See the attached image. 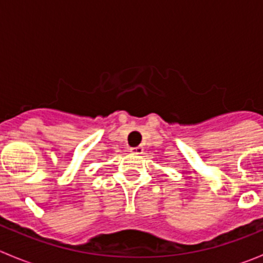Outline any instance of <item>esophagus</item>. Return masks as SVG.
Returning a JSON list of instances; mask_svg holds the SVG:
<instances>
[{"instance_id":"1","label":"esophagus","mask_w":263,"mask_h":263,"mask_svg":"<svg viewBox=\"0 0 263 263\" xmlns=\"http://www.w3.org/2000/svg\"><path fill=\"white\" fill-rule=\"evenodd\" d=\"M129 153H132V154H136V155H141V154H144V147H142V146L129 147Z\"/></svg>"}]
</instances>
